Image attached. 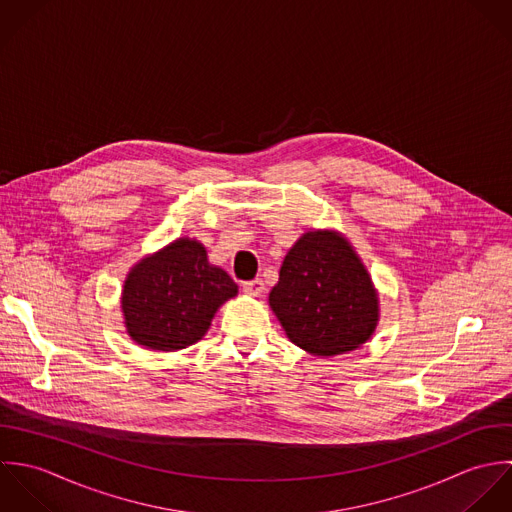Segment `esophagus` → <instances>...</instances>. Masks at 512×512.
<instances>
[{
	"instance_id": "34e87169",
	"label": "esophagus",
	"mask_w": 512,
	"mask_h": 512,
	"mask_svg": "<svg viewBox=\"0 0 512 512\" xmlns=\"http://www.w3.org/2000/svg\"><path fill=\"white\" fill-rule=\"evenodd\" d=\"M243 291L247 295H253V297H259L263 291H265V283L261 279H253V281H247L243 283Z\"/></svg>"
}]
</instances>
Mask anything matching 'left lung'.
Segmentation results:
<instances>
[{"mask_svg":"<svg viewBox=\"0 0 512 512\" xmlns=\"http://www.w3.org/2000/svg\"><path fill=\"white\" fill-rule=\"evenodd\" d=\"M269 305L293 344L326 358L360 348L380 318L378 293L352 245L320 229L289 249Z\"/></svg>","mask_w":512,"mask_h":512,"instance_id":"1","label":"left lung"}]
</instances>
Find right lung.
Instances as JSON below:
<instances>
[{
  "instance_id": "add662e5",
  "label": "right lung",
  "mask_w": 512,
  "mask_h": 512,
  "mask_svg": "<svg viewBox=\"0 0 512 512\" xmlns=\"http://www.w3.org/2000/svg\"><path fill=\"white\" fill-rule=\"evenodd\" d=\"M235 295L237 285L209 265L204 245L180 237L130 269L120 307L134 342L174 352L202 340L217 308Z\"/></svg>"
}]
</instances>
